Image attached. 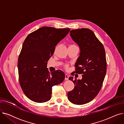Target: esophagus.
<instances>
[{
	"label": "esophagus",
	"instance_id": "esophagus-1",
	"mask_svg": "<svg viewBox=\"0 0 124 124\" xmlns=\"http://www.w3.org/2000/svg\"><path fill=\"white\" fill-rule=\"evenodd\" d=\"M68 75L67 74H65V79L66 80H68Z\"/></svg>",
	"mask_w": 124,
	"mask_h": 124
}]
</instances>
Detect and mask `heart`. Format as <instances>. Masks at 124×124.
<instances>
[{
	"label": "heart",
	"instance_id": "heart-1",
	"mask_svg": "<svg viewBox=\"0 0 124 124\" xmlns=\"http://www.w3.org/2000/svg\"><path fill=\"white\" fill-rule=\"evenodd\" d=\"M65 67H66V68H67V65H66V66H65Z\"/></svg>",
	"mask_w": 124,
	"mask_h": 124
}]
</instances>
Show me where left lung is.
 I'll list each match as a JSON object with an SVG mask.
<instances>
[{"instance_id": "1", "label": "left lung", "mask_w": 124, "mask_h": 124, "mask_svg": "<svg viewBox=\"0 0 124 124\" xmlns=\"http://www.w3.org/2000/svg\"><path fill=\"white\" fill-rule=\"evenodd\" d=\"M70 35L80 48L75 72L82 74V78L73 81V77H69L75 86L68 93V99L72 103L81 105L92 101L100 92L107 72L106 53L103 45L92 30H73Z\"/></svg>"}]
</instances>
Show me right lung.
<instances>
[{
    "instance_id": "obj_1",
    "label": "right lung",
    "mask_w": 124,
    "mask_h": 124,
    "mask_svg": "<svg viewBox=\"0 0 124 124\" xmlns=\"http://www.w3.org/2000/svg\"><path fill=\"white\" fill-rule=\"evenodd\" d=\"M70 29L43 27L25 39L18 59L19 81L24 94L31 101L44 102L51 98L52 86L62 83L64 73L56 70L50 73L47 62L56 46Z\"/></svg>"
}]
</instances>
